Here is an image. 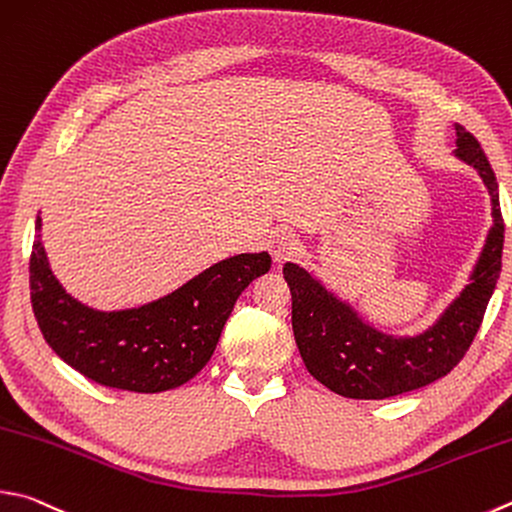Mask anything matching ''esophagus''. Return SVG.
I'll use <instances>...</instances> for the list:
<instances>
[{
  "mask_svg": "<svg viewBox=\"0 0 512 512\" xmlns=\"http://www.w3.org/2000/svg\"><path fill=\"white\" fill-rule=\"evenodd\" d=\"M268 248H271V255L275 264H284L288 259L295 257L297 250H300V239H297L291 230L277 228L271 232V239H268Z\"/></svg>",
  "mask_w": 512,
  "mask_h": 512,
  "instance_id": "obj_1",
  "label": "esophagus"
}]
</instances>
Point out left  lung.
I'll return each instance as SVG.
<instances>
[{"mask_svg":"<svg viewBox=\"0 0 512 512\" xmlns=\"http://www.w3.org/2000/svg\"><path fill=\"white\" fill-rule=\"evenodd\" d=\"M457 129V154L475 167L492 199V217L486 246L472 282L430 331L416 338L385 336L362 322L351 306L322 288L318 280L295 264L284 266V280L293 297V336L309 374L324 387L345 398L383 401L414 392L448 376L466 356L483 322V313L501 273L504 219L499 208L495 172L481 145L466 127Z\"/></svg>","mask_w":512,"mask_h":512,"instance_id":"obj_1","label":"left lung"}]
</instances>
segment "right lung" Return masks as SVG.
I'll list each match as a JSON object with an SVG mask.
<instances>
[{"label":"right lung","mask_w":512,"mask_h":512,"mask_svg":"<svg viewBox=\"0 0 512 512\" xmlns=\"http://www.w3.org/2000/svg\"><path fill=\"white\" fill-rule=\"evenodd\" d=\"M40 228L37 217L29 284L44 340L85 378L138 394L165 392L197 376L241 291L271 268L268 253L237 255L152 304L102 313L73 300L55 280Z\"/></svg>","instance_id":"add662e5"}]
</instances>
